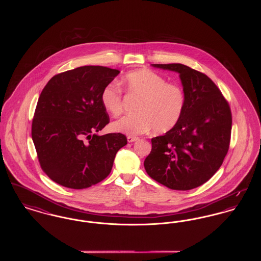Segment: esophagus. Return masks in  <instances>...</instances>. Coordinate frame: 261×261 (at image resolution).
I'll list each match as a JSON object with an SVG mask.
<instances>
[{"mask_svg": "<svg viewBox=\"0 0 261 261\" xmlns=\"http://www.w3.org/2000/svg\"><path fill=\"white\" fill-rule=\"evenodd\" d=\"M139 138L138 137H133V136H128L127 137V141H128V143H133V142H135L137 141Z\"/></svg>", "mask_w": 261, "mask_h": 261, "instance_id": "1", "label": "esophagus"}]
</instances>
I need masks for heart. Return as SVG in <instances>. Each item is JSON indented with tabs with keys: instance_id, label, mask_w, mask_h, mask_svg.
<instances>
[{
	"instance_id": "heart-1",
	"label": "heart",
	"mask_w": 261,
	"mask_h": 261,
	"mask_svg": "<svg viewBox=\"0 0 261 261\" xmlns=\"http://www.w3.org/2000/svg\"><path fill=\"white\" fill-rule=\"evenodd\" d=\"M125 91L139 99L135 114L123 116L112 124L116 132L136 136L152 128L154 133L168 132L179 122L185 109L182 88L167 83L162 75L149 69H141L126 75L122 81ZM100 101L107 112L117 116L123 112L121 89L110 83L102 89Z\"/></svg>"
}]
</instances>
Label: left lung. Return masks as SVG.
<instances>
[{"label":"left lung","mask_w":261,"mask_h":261,"mask_svg":"<svg viewBox=\"0 0 261 261\" xmlns=\"http://www.w3.org/2000/svg\"><path fill=\"white\" fill-rule=\"evenodd\" d=\"M152 66L180 74L186 100L176 126L151 139L145 169L163 186L192 190L208 181L222 165L231 140V109L207 75L181 63Z\"/></svg>","instance_id":"8db88e82"}]
</instances>
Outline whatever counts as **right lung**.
<instances>
[{
  "instance_id": "right-lung-1",
  "label": "right lung",
  "mask_w": 261,
  "mask_h": 261,
  "mask_svg": "<svg viewBox=\"0 0 261 261\" xmlns=\"http://www.w3.org/2000/svg\"><path fill=\"white\" fill-rule=\"evenodd\" d=\"M118 73L106 66H81L55 75L43 89L31 134L40 166L54 182L80 190L111 173L127 138L96 133L110 123L101 91Z\"/></svg>"
}]
</instances>
